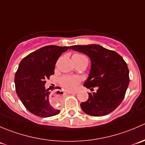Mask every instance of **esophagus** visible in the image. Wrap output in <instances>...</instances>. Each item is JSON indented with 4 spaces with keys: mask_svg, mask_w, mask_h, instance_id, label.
<instances>
[{
    "mask_svg": "<svg viewBox=\"0 0 145 145\" xmlns=\"http://www.w3.org/2000/svg\"><path fill=\"white\" fill-rule=\"evenodd\" d=\"M76 93H77V92H69V94H76Z\"/></svg>",
    "mask_w": 145,
    "mask_h": 145,
    "instance_id": "esophagus-1",
    "label": "esophagus"
}]
</instances>
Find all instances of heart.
I'll return each instance as SVG.
<instances>
[{
    "instance_id": "heart-1",
    "label": "heart",
    "mask_w": 145,
    "mask_h": 145,
    "mask_svg": "<svg viewBox=\"0 0 145 145\" xmlns=\"http://www.w3.org/2000/svg\"><path fill=\"white\" fill-rule=\"evenodd\" d=\"M74 55L81 58H86L84 55L80 54H76ZM59 82L60 86L66 90L72 91L76 88L78 84L81 82V79L76 76H64L59 78Z\"/></svg>"
}]
</instances>
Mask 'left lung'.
<instances>
[{
    "label": "left lung",
    "instance_id": "obj_1",
    "mask_svg": "<svg viewBox=\"0 0 145 145\" xmlns=\"http://www.w3.org/2000/svg\"><path fill=\"white\" fill-rule=\"evenodd\" d=\"M69 49L90 57L91 69L83 86L87 88H98L95 93H88L87 101L81 102L82 110L93 116L110 114L121 103L128 87L129 70L126 62L116 52L99 45H71Z\"/></svg>",
    "mask_w": 145,
    "mask_h": 145
}]
</instances>
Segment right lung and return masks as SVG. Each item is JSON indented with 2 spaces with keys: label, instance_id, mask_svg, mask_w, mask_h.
<instances>
[{
  "label": "right lung",
  "instance_id": "add662e5",
  "mask_svg": "<svg viewBox=\"0 0 145 145\" xmlns=\"http://www.w3.org/2000/svg\"><path fill=\"white\" fill-rule=\"evenodd\" d=\"M69 47L47 45L23 58L14 76L19 98L29 112L39 117L58 114L50 102V89H45L46 80L53 75L57 60Z\"/></svg>",
  "mask_w": 145,
  "mask_h": 145
}]
</instances>
